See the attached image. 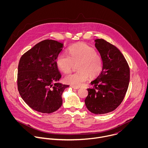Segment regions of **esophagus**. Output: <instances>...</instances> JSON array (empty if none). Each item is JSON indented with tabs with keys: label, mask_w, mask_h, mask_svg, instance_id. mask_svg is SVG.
I'll return each mask as SVG.
<instances>
[{
	"label": "esophagus",
	"mask_w": 148,
	"mask_h": 148,
	"mask_svg": "<svg viewBox=\"0 0 148 148\" xmlns=\"http://www.w3.org/2000/svg\"><path fill=\"white\" fill-rule=\"evenodd\" d=\"M71 87H72L73 89H75V90L79 89V87H74V86H71Z\"/></svg>",
	"instance_id": "1"
}]
</instances>
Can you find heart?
<instances>
[{
  "mask_svg": "<svg viewBox=\"0 0 148 148\" xmlns=\"http://www.w3.org/2000/svg\"><path fill=\"white\" fill-rule=\"evenodd\" d=\"M68 54H59L56 64L62 72L66 74L71 71L73 63L78 62L77 66L78 71L64 77V81L72 86L79 87L82 86L90 75L91 77L96 76L102 70L101 57L93 48L86 44L80 43L70 47Z\"/></svg>",
  "mask_w": 148,
  "mask_h": 148,
  "instance_id": "heart-1",
  "label": "heart"
}]
</instances>
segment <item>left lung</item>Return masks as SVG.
Masks as SVG:
<instances>
[{
	"label": "left lung",
	"mask_w": 148,
	"mask_h": 148,
	"mask_svg": "<svg viewBox=\"0 0 148 148\" xmlns=\"http://www.w3.org/2000/svg\"><path fill=\"white\" fill-rule=\"evenodd\" d=\"M94 41L102 61V69L91 82L94 87L87 88L85 103L92 113L103 114L113 111L122 102L129 86L130 70L117 47L102 38Z\"/></svg>",
	"instance_id": "left-lung-1"
}]
</instances>
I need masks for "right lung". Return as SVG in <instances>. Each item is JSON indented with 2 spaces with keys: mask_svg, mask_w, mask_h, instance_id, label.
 Instances as JSON below:
<instances>
[{
  "mask_svg": "<svg viewBox=\"0 0 148 148\" xmlns=\"http://www.w3.org/2000/svg\"><path fill=\"white\" fill-rule=\"evenodd\" d=\"M63 47L59 41L45 40L20 59L18 91L24 101L35 111L50 114L62 103V94L69 86L58 82L61 75L56 60Z\"/></svg>",
  "mask_w": 148,
  "mask_h": 148,
  "instance_id": "right-lung-1",
  "label": "right lung"
}]
</instances>
